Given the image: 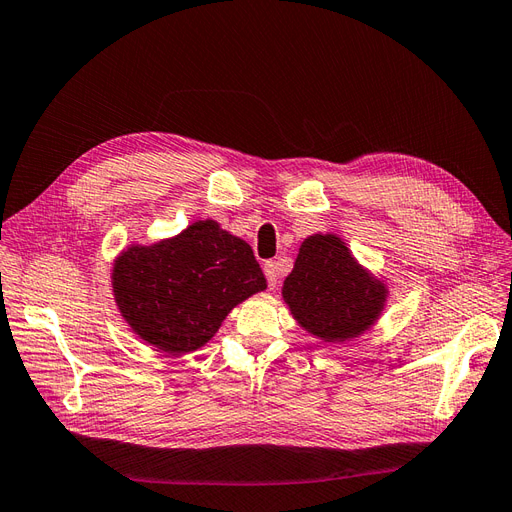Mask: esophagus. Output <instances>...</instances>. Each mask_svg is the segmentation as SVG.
<instances>
[{"mask_svg": "<svg viewBox=\"0 0 512 512\" xmlns=\"http://www.w3.org/2000/svg\"><path fill=\"white\" fill-rule=\"evenodd\" d=\"M265 275H267V284L273 290L277 286V277H280V271H277V262H267L265 265Z\"/></svg>", "mask_w": 512, "mask_h": 512, "instance_id": "34e87169", "label": "esophagus"}]
</instances>
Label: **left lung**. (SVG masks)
<instances>
[{
  "label": "left lung",
  "mask_w": 512,
  "mask_h": 512,
  "mask_svg": "<svg viewBox=\"0 0 512 512\" xmlns=\"http://www.w3.org/2000/svg\"><path fill=\"white\" fill-rule=\"evenodd\" d=\"M284 301L301 327L324 342H344L376 322L386 288L369 277L335 235L307 237L284 282Z\"/></svg>",
  "instance_id": "left-lung-1"
}]
</instances>
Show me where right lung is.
Wrapping results in <instances>:
<instances>
[{
  "instance_id": "add662e5",
  "label": "right lung",
  "mask_w": 512,
  "mask_h": 512,
  "mask_svg": "<svg viewBox=\"0 0 512 512\" xmlns=\"http://www.w3.org/2000/svg\"><path fill=\"white\" fill-rule=\"evenodd\" d=\"M265 288L252 247L213 220L156 245H134L113 269L121 316L147 344L170 354L205 346L232 307Z\"/></svg>"
}]
</instances>
